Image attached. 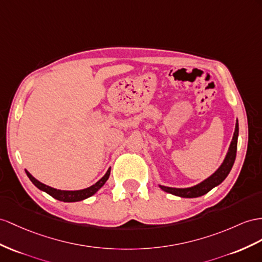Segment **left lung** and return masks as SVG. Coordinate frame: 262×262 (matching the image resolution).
Instances as JSON below:
<instances>
[{
	"mask_svg": "<svg viewBox=\"0 0 262 262\" xmlns=\"http://www.w3.org/2000/svg\"><path fill=\"white\" fill-rule=\"evenodd\" d=\"M238 134H239V125H238V120L236 123V128H234V133L232 136V140L229 146V149H228L227 155L224 159L223 164L220 165L219 168L214 171L210 177H208L205 179L204 182H201L200 184L188 187V188H172V187H166L159 185L160 188H162L164 191L169 192L171 195H175L178 197H183V198H196L205 195L208 191H210L213 187H216L220 185L226 179L228 176V173L230 172L234 159H236V154H237V143H238Z\"/></svg>",
	"mask_w": 262,
	"mask_h": 262,
	"instance_id": "1",
	"label": "left lung"
}]
</instances>
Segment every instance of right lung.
I'll return each mask as SVG.
<instances>
[{"instance_id": "right-lung-1", "label": "right lung", "mask_w": 262, "mask_h": 262, "mask_svg": "<svg viewBox=\"0 0 262 262\" xmlns=\"http://www.w3.org/2000/svg\"><path fill=\"white\" fill-rule=\"evenodd\" d=\"M25 172H26V175H28V177L30 178L31 182L34 184L38 189H41V190L45 191L46 193H49V195L52 196L53 198H55L59 201H64V203H75V201L84 200L86 198L93 196L94 193H96L98 191V189L102 188L111 175V168L106 171L105 175L100 178L96 184H94L93 186L89 187V188L80 189V190H59V189L52 188V187L46 186V185L42 184L41 182H38V180L33 177L28 170H25Z\"/></svg>"}]
</instances>
